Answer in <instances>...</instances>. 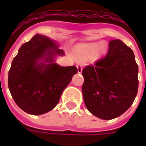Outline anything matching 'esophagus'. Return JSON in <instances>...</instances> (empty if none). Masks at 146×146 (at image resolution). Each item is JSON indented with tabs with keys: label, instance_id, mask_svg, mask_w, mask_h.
<instances>
[{
	"label": "esophagus",
	"instance_id": "34e87169",
	"mask_svg": "<svg viewBox=\"0 0 146 146\" xmlns=\"http://www.w3.org/2000/svg\"><path fill=\"white\" fill-rule=\"evenodd\" d=\"M76 68H77V72H78V73H82V67H81V66L77 65V66H76Z\"/></svg>",
	"mask_w": 146,
	"mask_h": 146
}]
</instances>
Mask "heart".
Segmentation results:
<instances>
[{
	"label": "heart",
	"mask_w": 146,
	"mask_h": 146,
	"mask_svg": "<svg viewBox=\"0 0 146 146\" xmlns=\"http://www.w3.org/2000/svg\"><path fill=\"white\" fill-rule=\"evenodd\" d=\"M109 51L108 45L105 42L100 43H87L81 44L73 48L74 56L79 60H87L92 58L93 60H99Z\"/></svg>",
	"instance_id": "obj_1"
}]
</instances>
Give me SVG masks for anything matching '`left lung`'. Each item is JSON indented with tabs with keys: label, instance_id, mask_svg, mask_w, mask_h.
<instances>
[{
	"label": "left lung",
	"instance_id": "8db88e82",
	"mask_svg": "<svg viewBox=\"0 0 146 146\" xmlns=\"http://www.w3.org/2000/svg\"><path fill=\"white\" fill-rule=\"evenodd\" d=\"M138 73L133 51L120 40H111L106 57L82 71L83 97L89 112L102 119L125 113L138 93Z\"/></svg>",
	"mask_w": 146,
	"mask_h": 146
}]
</instances>
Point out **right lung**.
Returning <instances> with one entry per match:
<instances>
[{
  "instance_id": "obj_1",
  "label": "right lung",
  "mask_w": 146,
  "mask_h": 146,
  "mask_svg": "<svg viewBox=\"0 0 146 146\" xmlns=\"http://www.w3.org/2000/svg\"><path fill=\"white\" fill-rule=\"evenodd\" d=\"M65 55L59 45L36 34L19 49L8 72V88L21 110L41 115L53 110L77 73L75 66H61L56 56Z\"/></svg>"
}]
</instances>
